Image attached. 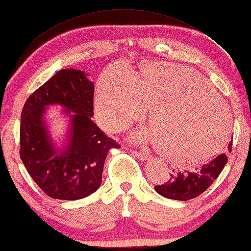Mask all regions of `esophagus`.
Returning a JSON list of instances; mask_svg holds the SVG:
<instances>
[{"label": "esophagus", "instance_id": "1", "mask_svg": "<svg viewBox=\"0 0 251 251\" xmlns=\"http://www.w3.org/2000/svg\"><path fill=\"white\" fill-rule=\"evenodd\" d=\"M131 153L134 154L135 157H137L138 159H141V160H146L149 157V153L146 151H137V150H131Z\"/></svg>", "mask_w": 251, "mask_h": 251}]
</instances>
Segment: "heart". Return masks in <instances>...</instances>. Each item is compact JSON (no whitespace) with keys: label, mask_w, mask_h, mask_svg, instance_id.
<instances>
[{"label":"heart","mask_w":251,"mask_h":251,"mask_svg":"<svg viewBox=\"0 0 251 251\" xmlns=\"http://www.w3.org/2000/svg\"><path fill=\"white\" fill-rule=\"evenodd\" d=\"M151 107L153 125L134 135L137 141L161 144L172 161L194 165L215 156L229 134L226 104L191 68L150 63L131 74L108 71L99 82L95 110L103 128L123 130Z\"/></svg>","instance_id":"heart-1"}]
</instances>
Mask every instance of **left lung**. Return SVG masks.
<instances>
[{
  "mask_svg": "<svg viewBox=\"0 0 251 251\" xmlns=\"http://www.w3.org/2000/svg\"><path fill=\"white\" fill-rule=\"evenodd\" d=\"M233 139L228 144V150L231 151ZM226 153L217 154L211 161L204 163L193 171H179L171 175L169 181L161 185H154V190L167 199L188 201L201 195L217 179L226 165ZM175 171V170H173Z\"/></svg>",
  "mask_w": 251,
  "mask_h": 251,
  "instance_id": "1",
  "label": "left lung"
}]
</instances>
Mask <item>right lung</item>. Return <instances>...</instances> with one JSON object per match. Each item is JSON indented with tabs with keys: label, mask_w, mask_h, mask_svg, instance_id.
<instances>
[{
	"label": "right lung",
	"mask_w": 251,
	"mask_h": 251,
	"mask_svg": "<svg viewBox=\"0 0 251 251\" xmlns=\"http://www.w3.org/2000/svg\"><path fill=\"white\" fill-rule=\"evenodd\" d=\"M94 85L83 71L62 69L29 95L21 115L20 156L36 184L49 198L80 200L101 185L106 154L120 148L91 120ZM50 103H60L72 116V140L59 155L48 137L42 115Z\"/></svg>",
	"instance_id": "add662e5"
}]
</instances>
